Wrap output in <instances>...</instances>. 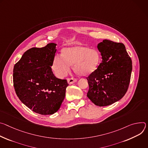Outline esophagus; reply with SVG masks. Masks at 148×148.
Listing matches in <instances>:
<instances>
[{
  "label": "esophagus",
  "mask_w": 148,
  "mask_h": 148,
  "mask_svg": "<svg viewBox=\"0 0 148 148\" xmlns=\"http://www.w3.org/2000/svg\"><path fill=\"white\" fill-rule=\"evenodd\" d=\"M77 81V79L74 77H71L68 79V82L69 84H72Z\"/></svg>",
  "instance_id": "esophagus-1"
}]
</instances>
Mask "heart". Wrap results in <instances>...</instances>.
<instances>
[{
  "instance_id": "b5f03b06",
  "label": "heart",
  "mask_w": 148,
  "mask_h": 148,
  "mask_svg": "<svg viewBox=\"0 0 148 148\" xmlns=\"http://www.w3.org/2000/svg\"><path fill=\"white\" fill-rule=\"evenodd\" d=\"M101 60L100 52L84 46L66 47L62 55H56L52 63V69L56 76H65L73 65L74 71L79 75L87 76L94 72Z\"/></svg>"
}]
</instances>
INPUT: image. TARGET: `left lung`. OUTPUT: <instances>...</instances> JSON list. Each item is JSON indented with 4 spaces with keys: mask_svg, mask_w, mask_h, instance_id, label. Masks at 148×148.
Here are the masks:
<instances>
[{
    "mask_svg": "<svg viewBox=\"0 0 148 148\" xmlns=\"http://www.w3.org/2000/svg\"><path fill=\"white\" fill-rule=\"evenodd\" d=\"M102 61L86 77L89 99L96 105L105 106L119 101L129 88L132 63L122 43L105 39L97 45Z\"/></svg>",
    "mask_w": 148,
    "mask_h": 148,
    "instance_id": "8db88e82",
    "label": "left lung"
}]
</instances>
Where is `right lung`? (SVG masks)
Returning <instances> with one entry per match:
<instances>
[{"label":"right lung","instance_id":"1","mask_svg":"<svg viewBox=\"0 0 148 148\" xmlns=\"http://www.w3.org/2000/svg\"><path fill=\"white\" fill-rule=\"evenodd\" d=\"M56 46L51 43L29 49L13 68V86L19 99L30 109L43 115L59 109L69 85L66 79L56 77L52 71Z\"/></svg>","mask_w":148,"mask_h":148}]
</instances>
